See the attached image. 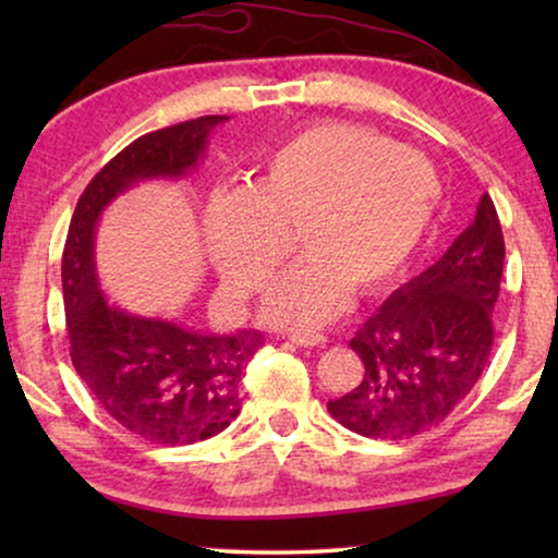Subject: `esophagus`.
Wrapping results in <instances>:
<instances>
[{"instance_id": "34e87169", "label": "esophagus", "mask_w": 558, "mask_h": 558, "mask_svg": "<svg viewBox=\"0 0 558 558\" xmlns=\"http://www.w3.org/2000/svg\"><path fill=\"white\" fill-rule=\"evenodd\" d=\"M289 340H292L294 345H300V348H317V345H325V342H327L325 335H319V332H294Z\"/></svg>"}]
</instances>
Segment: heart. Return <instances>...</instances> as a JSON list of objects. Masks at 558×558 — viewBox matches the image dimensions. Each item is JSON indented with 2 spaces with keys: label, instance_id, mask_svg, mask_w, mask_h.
<instances>
[{
  "label": "heart",
  "instance_id": "obj_1",
  "mask_svg": "<svg viewBox=\"0 0 558 558\" xmlns=\"http://www.w3.org/2000/svg\"><path fill=\"white\" fill-rule=\"evenodd\" d=\"M441 203L429 159L368 126L325 121L264 157L243 193H218L205 208V248L235 296L254 294L284 254L294 228L300 258L266 292L262 317L312 330L353 294L399 277Z\"/></svg>",
  "mask_w": 558,
  "mask_h": 558
}]
</instances>
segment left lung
I'll use <instances>...</instances> for the list:
<instances>
[{
  "mask_svg": "<svg viewBox=\"0 0 558 558\" xmlns=\"http://www.w3.org/2000/svg\"><path fill=\"white\" fill-rule=\"evenodd\" d=\"M506 243L490 195L445 256L363 323L350 348L363 380L327 411L371 439H409L445 422L483 376L493 348Z\"/></svg>",
  "mask_w": 558,
  "mask_h": 558,
  "instance_id": "8db88e82",
  "label": "left lung"
}]
</instances>
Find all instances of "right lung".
Wrapping results in <instances>:
<instances>
[{
  "instance_id": "obj_1",
  "label": "right lung",
  "mask_w": 558,
  "mask_h": 558,
  "mask_svg": "<svg viewBox=\"0 0 558 558\" xmlns=\"http://www.w3.org/2000/svg\"><path fill=\"white\" fill-rule=\"evenodd\" d=\"M228 117H201L144 134L83 190L63 248V302L71 361L109 416L151 445H193L239 416L243 363L258 332L197 330L182 319L134 315L106 300L96 271V226L142 180H178L205 155Z\"/></svg>"
}]
</instances>
